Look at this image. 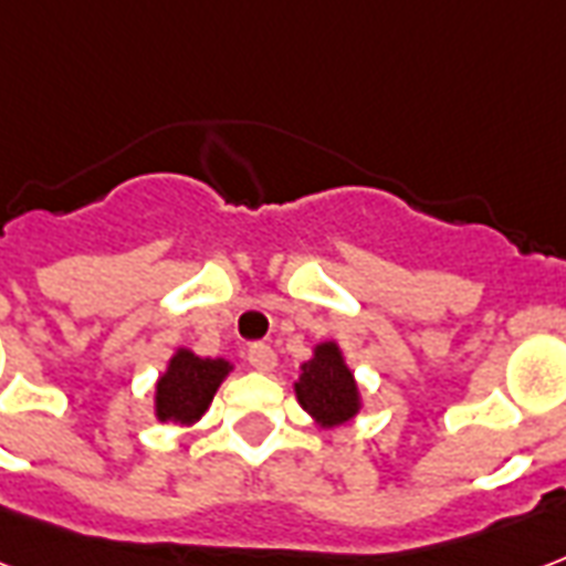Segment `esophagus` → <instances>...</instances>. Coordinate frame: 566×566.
Returning <instances> with one entry per match:
<instances>
[{"instance_id": "obj_1", "label": "esophagus", "mask_w": 566, "mask_h": 566, "mask_svg": "<svg viewBox=\"0 0 566 566\" xmlns=\"http://www.w3.org/2000/svg\"><path fill=\"white\" fill-rule=\"evenodd\" d=\"M275 350L273 347H266V344H252L249 347V365L254 370H261V374H270L275 368Z\"/></svg>"}]
</instances>
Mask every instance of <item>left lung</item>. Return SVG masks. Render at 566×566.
Wrapping results in <instances>:
<instances>
[{
	"mask_svg": "<svg viewBox=\"0 0 566 566\" xmlns=\"http://www.w3.org/2000/svg\"><path fill=\"white\" fill-rule=\"evenodd\" d=\"M293 395L323 430L347 424L361 412V388L338 340L314 344L312 359L300 365Z\"/></svg>",
	"mask_w": 566,
	"mask_h": 566,
	"instance_id": "left-lung-1",
	"label": "left lung"
}]
</instances>
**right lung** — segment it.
<instances>
[{"label": "right lung", "mask_w": 566, "mask_h": 566, "mask_svg": "<svg viewBox=\"0 0 566 566\" xmlns=\"http://www.w3.org/2000/svg\"><path fill=\"white\" fill-rule=\"evenodd\" d=\"M231 370L234 361L222 356L210 359V356H198L189 347H178L154 386V418L159 424H198Z\"/></svg>", "instance_id": "obj_1"}]
</instances>
